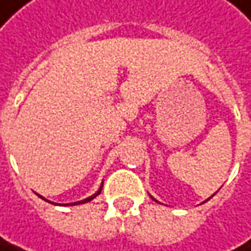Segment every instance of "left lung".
Returning <instances> with one entry per match:
<instances>
[{"label":"left lung","mask_w":251,"mask_h":251,"mask_svg":"<svg viewBox=\"0 0 251 251\" xmlns=\"http://www.w3.org/2000/svg\"><path fill=\"white\" fill-rule=\"evenodd\" d=\"M214 195H216V193L213 194V195H211V197H210V198H213V197H214ZM151 198H152V200H153V201H156V200H155V198H153V197H152V195H151ZM210 198H207V200H205V201H208V200H210ZM205 201H204V202H205ZM156 202H159V201H156Z\"/></svg>","instance_id":"obj_1"}]
</instances>
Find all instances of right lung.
Returning a JSON list of instances; mask_svg holds the SVG:
<instances>
[{"label":"right lung","instance_id":"right-lung-1","mask_svg":"<svg viewBox=\"0 0 251 251\" xmlns=\"http://www.w3.org/2000/svg\"><path fill=\"white\" fill-rule=\"evenodd\" d=\"M100 191H102V185H100V188H99V190H98L96 193L92 194L90 197H87V198H84V200H81V201H76V202H69V204H57V205H64V207H66V205H79V204H86V202L92 201L93 198H96V197H98V195L100 194ZM40 197H41V195H40ZM41 198H43V200H46L44 197H41ZM46 201H49V200H46ZM49 202H50V201H49ZM53 204H54V202H53Z\"/></svg>","mask_w":251,"mask_h":251}]
</instances>
